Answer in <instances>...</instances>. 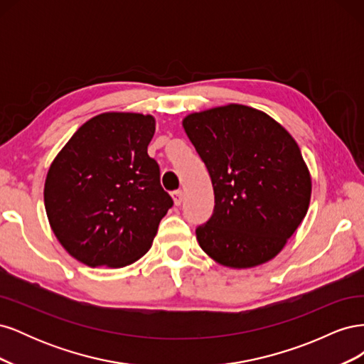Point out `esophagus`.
<instances>
[{"mask_svg":"<svg viewBox=\"0 0 364 364\" xmlns=\"http://www.w3.org/2000/svg\"><path fill=\"white\" fill-rule=\"evenodd\" d=\"M171 197H173V202H174V205H176V206H179V205L182 203V200H183V194H182V191H181V190L174 191V193L171 194Z\"/></svg>","mask_w":364,"mask_h":364,"instance_id":"esophagus-1","label":"esophagus"}]
</instances>
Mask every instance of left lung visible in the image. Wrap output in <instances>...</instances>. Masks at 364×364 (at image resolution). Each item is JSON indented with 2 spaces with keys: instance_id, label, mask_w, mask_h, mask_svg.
<instances>
[{
  "instance_id": "1",
  "label": "left lung",
  "mask_w": 364,
  "mask_h": 364,
  "mask_svg": "<svg viewBox=\"0 0 364 364\" xmlns=\"http://www.w3.org/2000/svg\"><path fill=\"white\" fill-rule=\"evenodd\" d=\"M205 162L215 206L196 229L206 255L230 269L273 259L306 215L311 176L294 138L266 112L230 103L182 119Z\"/></svg>"
}]
</instances>
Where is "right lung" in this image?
Returning <instances> with one entry per match:
<instances>
[{"label": "right lung", "mask_w": 364, "mask_h": 364, "mask_svg": "<svg viewBox=\"0 0 364 364\" xmlns=\"http://www.w3.org/2000/svg\"><path fill=\"white\" fill-rule=\"evenodd\" d=\"M156 121L136 112L87 119L51 162L43 203L51 230L73 258L119 269L144 257L173 206L147 153Z\"/></svg>", "instance_id": "obj_1"}]
</instances>
